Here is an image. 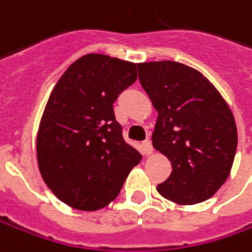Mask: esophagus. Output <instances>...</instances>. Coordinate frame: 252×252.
Listing matches in <instances>:
<instances>
[{"mask_svg": "<svg viewBox=\"0 0 252 252\" xmlns=\"http://www.w3.org/2000/svg\"><path fill=\"white\" fill-rule=\"evenodd\" d=\"M141 147H143V154H144V156H150L151 153H153V146H151L150 139L143 141V143H141Z\"/></svg>", "mask_w": 252, "mask_h": 252, "instance_id": "esophagus-1", "label": "esophagus"}]
</instances>
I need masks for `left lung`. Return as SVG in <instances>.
Here are the masks:
<instances>
[{"mask_svg":"<svg viewBox=\"0 0 252 252\" xmlns=\"http://www.w3.org/2000/svg\"><path fill=\"white\" fill-rule=\"evenodd\" d=\"M137 68L158 112L153 147L172 167L158 193L178 205L212 198L228 178L237 150V126L227 102L203 74L185 64L165 60Z\"/></svg>","mask_w":252,"mask_h":252,"instance_id":"obj_1","label":"left lung"}]
</instances>
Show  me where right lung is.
I'll list each match as a JSON object with an SVG mask.
<instances>
[{
	"label": "right lung",
	"instance_id": "1",
	"mask_svg": "<svg viewBox=\"0 0 252 252\" xmlns=\"http://www.w3.org/2000/svg\"><path fill=\"white\" fill-rule=\"evenodd\" d=\"M136 80L134 63L91 53L74 62L54 85L36 156L46 185L65 205L87 212L105 208L140 162L113 113V102Z\"/></svg>",
	"mask_w": 252,
	"mask_h": 252
}]
</instances>
